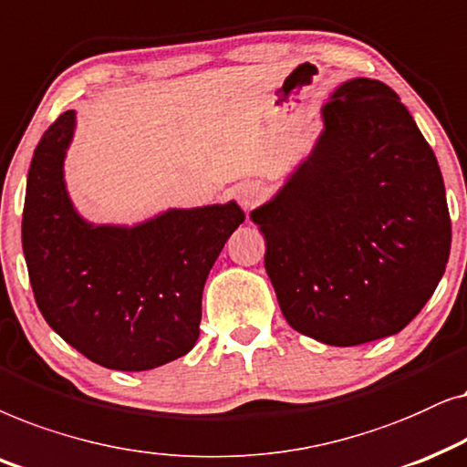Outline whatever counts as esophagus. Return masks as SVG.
Masks as SVG:
<instances>
[{"label":"esophagus","instance_id":"obj_1","mask_svg":"<svg viewBox=\"0 0 467 467\" xmlns=\"http://www.w3.org/2000/svg\"><path fill=\"white\" fill-rule=\"evenodd\" d=\"M260 198H263V188H260L258 183H244V185H239L237 201H239V204L245 211H250V209L256 207V204L260 202Z\"/></svg>","mask_w":467,"mask_h":467}]
</instances>
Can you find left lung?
Masks as SVG:
<instances>
[{
  "label": "left lung",
  "instance_id": "8db88e82",
  "mask_svg": "<svg viewBox=\"0 0 467 467\" xmlns=\"http://www.w3.org/2000/svg\"><path fill=\"white\" fill-rule=\"evenodd\" d=\"M322 119L312 155L252 222L288 325L358 346L400 333L433 295L451 215L436 155L389 85L348 80Z\"/></svg>",
  "mask_w": 467,
  "mask_h": 467
}]
</instances>
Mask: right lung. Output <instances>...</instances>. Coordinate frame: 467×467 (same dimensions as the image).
Here are the masks:
<instances>
[{
    "label": "right lung",
    "instance_id": "obj_1",
    "mask_svg": "<svg viewBox=\"0 0 467 467\" xmlns=\"http://www.w3.org/2000/svg\"><path fill=\"white\" fill-rule=\"evenodd\" d=\"M74 110L31 160L23 252L48 327L93 363L145 371L194 348L211 266L245 213L237 202L171 209L134 228L91 226L74 211L64 158Z\"/></svg>",
    "mask_w": 467,
    "mask_h": 467
}]
</instances>
